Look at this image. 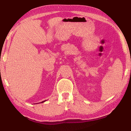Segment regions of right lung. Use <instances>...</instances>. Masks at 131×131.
<instances>
[{
    "label": "right lung",
    "instance_id": "right-lung-1",
    "mask_svg": "<svg viewBox=\"0 0 131 131\" xmlns=\"http://www.w3.org/2000/svg\"><path fill=\"white\" fill-rule=\"evenodd\" d=\"M46 101H43V102H41V103H43V102H45Z\"/></svg>",
    "mask_w": 131,
    "mask_h": 131
}]
</instances>
